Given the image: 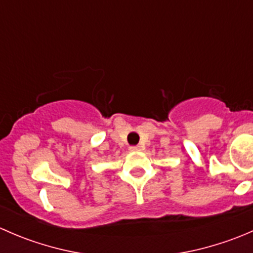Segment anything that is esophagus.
Returning a JSON list of instances; mask_svg holds the SVG:
<instances>
[{"label": "esophagus", "mask_w": 253, "mask_h": 253, "mask_svg": "<svg viewBox=\"0 0 253 253\" xmlns=\"http://www.w3.org/2000/svg\"><path fill=\"white\" fill-rule=\"evenodd\" d=\"M141 149H142L141 145H133V147L129 148V150H131V152H139Z\"/></svg>", "instance_id": "34e87169"}]
</instances>
